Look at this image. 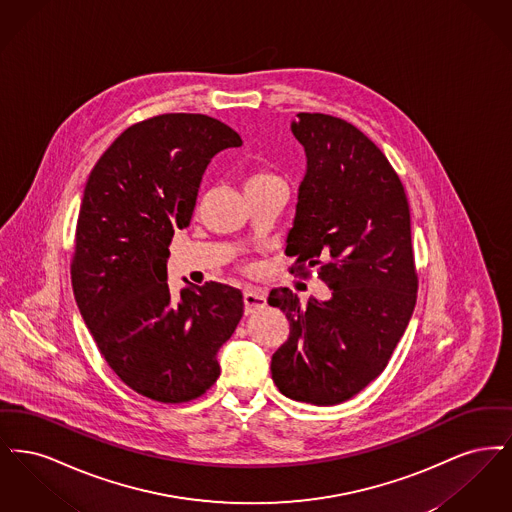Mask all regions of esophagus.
Returning a JSON list of instances; mask_svg holds the SVG:
<instances>
[{"mask_svg":"<svg viewBox=\"0 0 512 512\" xmlns=\"http://www.w3.org/2000/svg\"><path fill=\"white\" fill-rule=\"evenodd\" d=\"M244 305L245 315H251V313H255V311H259L267 305V297H265V293L257 290V288H245Z\"/></svg>","mask_w":512,"mask_h":512,"instance_id":"34e87169","label":"esophagus"}]
</instances>
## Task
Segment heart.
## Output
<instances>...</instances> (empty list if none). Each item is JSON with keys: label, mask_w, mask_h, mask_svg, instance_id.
I'll list each match as a JSON object with an SVG mask.
<instances>
[{"label": "heart", "mask_w": 512, "mask_h": 512, "mask_svg": "<svg viewBox=\"0 0 512 512\" xmlns=\"http://www.w3.org/2000/svg\"><path fill=\"white\" fill-rule=\"evenodd\" d=\"M268 180H276L272 174H268V172H257V174H251L249 178H247V182H245V188H249V186H257V184H263V182H268Z\"/></svg>", "instance_id": "1"}]
</instances>
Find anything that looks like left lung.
Wrapping results in <instances>:
<instances>
[{"label": "left lung", "mask_w": 512, "mask_h": 512, "mask_svg": "<svg viewBox=\"0 0 512 512\" xmlns=\"http://www.w3.org/2000/svg\"><path fill=\"white\" fill-rule=\"evenodd\" d=\"M293 136L307 171L286 240L293 270L317 267L330 297L301 305L274 288L268 305L290 320V338L272 355V380L286 397L338 405L388 366L416 303L411 213L386 155L349 122L299 113Z\"/></svg>", "instance_id": "obj_1"}]
</instances>
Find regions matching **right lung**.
Instances as JSON below:
<instances>
[{
  "label": "right lung",
  "instance_id": "right-lung-1",
  "mask_svg": "<svg viewBox=\"0 0 512 512\" xmlns=\"http://www.w3.org/2000/svg\"><path fill=\"white\" fill-rule=\"evenodd\" d=\"M242 138L207 115L136 122L90 172L76 222L74 299L107 365L159 403L209 390L219 353L244 315L242 292L207 282L172 295L169 245L190 226L203 172Z\"/></svg>",
  "mask_w": 512,
  "mask_h": 512
}]
</instances>
